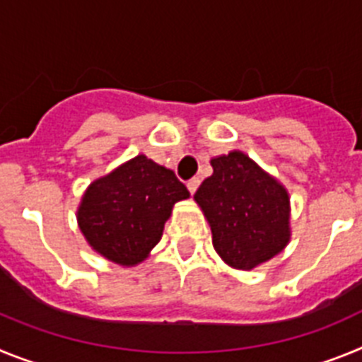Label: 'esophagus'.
<instances>
[{"mask_svg":"<svg viewBox=\"0 0 362 362\" xmlns=\"http://www.w3.org/2000/svg\"><path fill=\"white\" fill-rule=\"evenodd\" d=\"M199 177H192L190 181H188L187 183V187H188V190H190V194H196V190H197V187H199Z\"/></svg>","mask_w":362,"mask_h":362,"instance_id":"34e87169","label":"esophagus"}]
</instances>
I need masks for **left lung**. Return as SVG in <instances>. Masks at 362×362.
<instances>
[{
  "label": "left lung",
  "mask_w": 362,
  "mask_h": 362,
  "mask_svg": "<svg viewBox=\"0 0 362 362\" xmlns=\"http://www.w3.org/2000/svg\"><path fill=\"white\" fill-rule=\"evenodd\" d=\"M214 174L194 194L228 267L252 270L286 248L292 238L288 190L241 150L210 159Z\"/></svg>",
  "instance_id": "8db88e82"
}]
</instances>
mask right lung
<instances>
[{
    "label": "right lung",
    "instance_id": "right-lung-1",
    "mask_svg": "<svg viewBox=\"0 0 362 362\" xmlns=\"http://www.w3.org/2000/svg\"><path fill=\"white\" fill-rule=\"evenodd\" d=\"M188 197L170 168L139 153L94 179L76 217L92 250L121 267H136L159 243L174 204Z\"/></svg>",
    "mask_w": 362,
    "mask_h": 362
}]
</instances>
